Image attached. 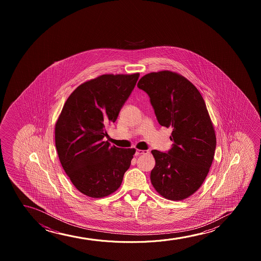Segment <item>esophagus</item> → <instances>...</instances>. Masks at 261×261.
<instances>
[{"instance_id":"34e87169","label":"esophagus","mask_w":261,"mask_h":261,"mask_svg":"<svg viewBox=\"0 0 261 261\" xmlns=\"http://www.w3.org/2000/svg\"><path fill=\"white\" fill-rule=\"evenodd\" d=\"M149 154V150H136V156H140V155H147Z\"/></svg>"}]
</instances>
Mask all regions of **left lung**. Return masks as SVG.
<instances>
[{"label":"left lung","mask_w":261,"mask_h":261,"mask_svg":"<svg viewBox=\"0 0 261 261\" xmlns=\"http://www.w3.org/2000/svg\"><path fill=\"white\" fill-rule=\"evenodd\" d=\"M137 87L150 97L159 124L173 128L171 148L151 150V184L166 199L184 200L200 188L214 158L217 141L205 101L189 80L168 70L147 74Z\"/></svg>","instance_id":"obj_1"}]
</instances>
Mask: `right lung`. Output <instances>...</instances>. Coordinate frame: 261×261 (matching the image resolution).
Segmentation results:
<instances>
[{
	"mask_svg": "<svg viewBox=\"0 0 261 261\" xmlns=\"http://www.w3.org/2000/svg\"><path fill=\"white\" fill-rule=\"evenodd\" d=\"M139 75H100L79 86L65 102L55 125V145L66 174L85 195L114 193L131 165L135 149L111 146L103 138Z\"/></svg>",
	"mask_w": 261,
	"mask_h": 261,
	"instance_id": "1",
	"label": "right lung"
}]
</instances>
